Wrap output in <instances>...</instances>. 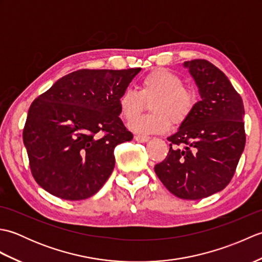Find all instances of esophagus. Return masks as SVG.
<instances>
[{
	"label": "esophagus",
	"instance_id": "obj_1",
	"mask_svg": "<svg viewBox=\"0 0 262 262\" xmlns=\"http://www.w3.org/2000/svg\"><path fill=\"white\" fill-rule=\"evenodd\" d=\"M135 140L137 142H140V143H145V142H147L149 140V137L145 136V135H136L135 136Z\"/></svg>",
	"mask_w": 262,
	"mask_h": 262
}]
</instances>
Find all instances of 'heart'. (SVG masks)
Returning a JSON list of instances; mask_svg holds the SVG:
<instances>
[{
  "label": "heart",
  "mask_w": 262,
  "mask_h": 262,
  "mask_svg": "<svg viewBox=\"0 0 262 262\" xmlns=\"http://www.w3.org/2000/svg\"><path fill=\"white\" fill-rule=\"evenodd\" d=\"M151 101L152 114L136 120ZM197 104V94L192 89L182 85V81L173 72L158 69L149 72L140 82L138 92L126 89L118 98V108L122 118L129 124L132 130L138 134H160L173 125L185 122Z\"/></svg>",
  "instance_id": "b5f03b06"
}]
</instances>
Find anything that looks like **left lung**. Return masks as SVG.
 Wrapping results in <instances>:
<instances>
[{
    "instance_id": "8db88e82",
    "label": "left lung",
    "mask_w": 262,
    "mask_h": 262,
    "mask_svg": "<svg viewBox=\"0 0 262 262\" xmlns=\"http://www.w3.org/2000/svg\"><path fill=\"white\" fill-rule=\"evenodd\" d=\"M202 100L179 130L168 137L166 158L154 166L174 196L197 200L229 185L246 146L242 98L220 69L206 59L183 63Z\"/></svg>"
}]
</instances>
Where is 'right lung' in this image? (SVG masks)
<instances>
[{"mask_svg": "<svg viewBox=\"0 0 262 262\" xmlns=\"http://www.w3.org/2000/svg\"><path fill=\"white\" fill-rule=\"evenodd\" d=\"M140 71L79 70L33 100L24 144L39 186L66 200L100 190L115 168V147L133 140L118 98Z\"/></svg>", "mask_w": 262, "mask_h": 262, "instance_id": "1", "label": "right lung"}]
</instances>
